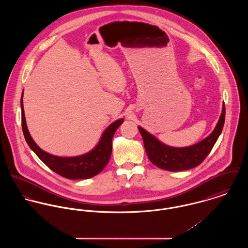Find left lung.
<instances>
[{
    "instance_id": "1",
    "label": "left lung",
    "mask_w": 248,
    "mask_h": 248,
    "mask_svg": "<svg viewBox=\"0 0 248 248\" xmlns=\"http://www.w3.org/2000/svg\"><path fill=\"white\" fill-rule=\"evenodd\" d=\"M224 119L225 107L223 104L218 122L212 134L205 140L185 148L167 146L142 129L141 127H139V130L141 134L144 147L151 162L161 169L177 172L197 167L206 158L222 131Z\"/></svg>"
}]
</instances>
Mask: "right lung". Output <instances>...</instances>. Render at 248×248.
<instances>
[{
    "mask_svg": "<svg viewBox=\"0 0 248 248\" xmlns=\"http://www.w3.org/2000/svg\"><path fill=\"white\" fill-rule=\"evenodd\" d=\"M23 96V95H22ZM22 128L26 141L37 156L53 172L69 179H85L94 177L106 167L111 155V140L117 128L124 119H118L110 124L103 134L97 146L91 152L73 157H61L46 153L36 144L27 127L23 98H21Z\"/></svg>",
    "mask_w": 248,
    "mask_h": 248,
    "instance_id": "obj_1",
    "label": "right lung"
}]
</instances>
